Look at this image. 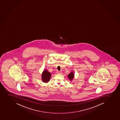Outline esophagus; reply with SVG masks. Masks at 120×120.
Returning a JSON list of instances; mask_svg holds the SVG:
<instances>
[{
  "label": "esophagus",
  "instance_id": "esophagus-1",
  "mask_svg": "<svg viewBox=\"0 0 120 120\" xmlns=\"http://www.w3.org/2000/svg\"><path fill=\"white\" fill-rule=\"evenodd\" d=\"M57 73H61V72H60V71H57Z\"/></svg>",
  "mask_w": 120,
  "mask_h": 120
}]
</instances>
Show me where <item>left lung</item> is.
I'll return each mask as SVG.
<instances>
[{
    "label": "left lung",
    "mask_w": 120,
    "mask_h": 120,
    "mask_svg": "<svg viewBox=\"0 0 120 120\" xmlns=\"http://www.w3.org/2000/svg\"><path fill=\"white\" fill-rule=\"evenodd\" d=\"M74 72L73 71L71 72L69 74H68V79H69L70 80L72 81L73 80V78H74Z\"/></svg>",
    "instance_id": "8db88e82"
}]
</instances>
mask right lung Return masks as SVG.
<instances>
[{
	"label": "right lung",
	"instance_id": "obj_1",
	"mask_svg": "<svg viewBox=\"0 0 120 120\" xmlns=\"http://www.w3.org/2000/svg\"><path fill=\"white\" fill-rule=\"evenodd\" d=\"M51 76V74L46 70H45L42 74V82L47 83L49 82Z\"/></svg>",
	"mask_w": 120,
	"mask_h": 120
}]
</instances>
